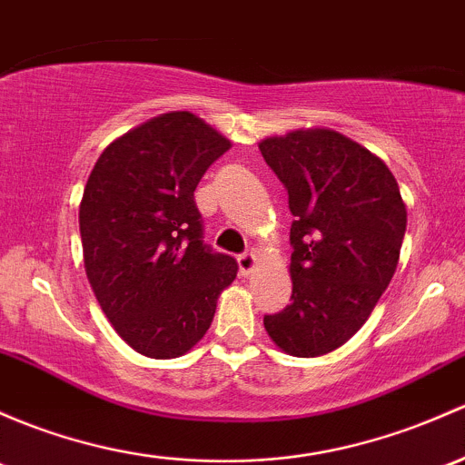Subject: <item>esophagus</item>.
<instances>
[{
  "mask_svg": "<svg viewBox=\"0 0 465 465\" xmlns=\"http://www.w3.org/2000/svg\"><path fill=\"white\" fill-rule=\"evenodd\" d=\"M256 265H258V261H256V256H253L252 252L238 256V270H241L242 276H247L249 272H253V267H256Z\"/></svg>",
  "mask_w": 465,
  "mask_h": 465,
  "instance_id": "1",
  "label": "esophagus"
}]
</instances>
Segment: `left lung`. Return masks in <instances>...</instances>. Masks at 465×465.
Listing matches in <instances>:
<instances>
[{"mask_svg": "<svg viewBox=\"0 0 465 465\" xmlns=\"http://www.w3.org/2000/svg\"><path fill=\"white\" fill-rule=\"evenodd\" d=\"M287 189L292 302L262 319L285 354L322 356L370 319L399 265L408 212L388 164L331 129L258 143Z\"/></svg>", "mask_w": 465, "mask_h": 465, "instance_id": "1", "label": "left lung"}]
</instances>
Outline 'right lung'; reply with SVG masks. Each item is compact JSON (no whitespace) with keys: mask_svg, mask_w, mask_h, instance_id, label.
Masks as SVG:
<instances>
[{"mask_svg":"<svg viewBox=\"0 0 465 465\" xmlns=\"http://www.w3.org/2000/svg\"><path fill=\"white\" fill-rule=\"evenodd\" d=\"M229 146L203 117L169 111L115 138L86 180V278L122 341L149 359L187 354L236 278V261L203 242L193 200L204 171Z\"/></svg>","mask_w":465,"mask_h":465,"instance_id":"1","label":"right lung"}]
</instances>
